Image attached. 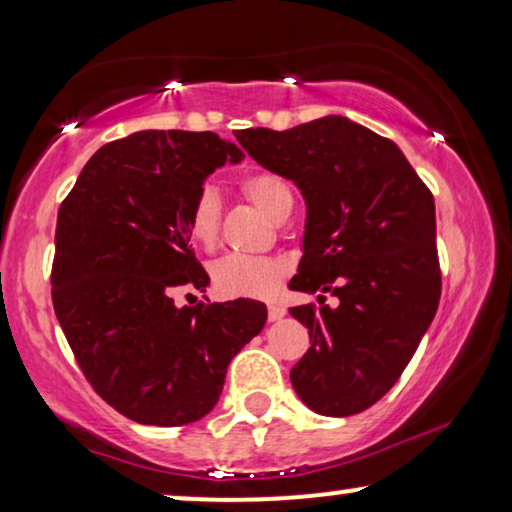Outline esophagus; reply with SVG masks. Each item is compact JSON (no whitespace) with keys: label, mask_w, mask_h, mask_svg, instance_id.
<instances>
[{"label":"esophagus","mask_w":512,"mask_h":512,"mask_svg":"<svg viewBox=\"0 0 512 512\" xmlns=\"http://www.w3.org/2000/svg\"><path fill=\"white\" fill-rule=\"evenodd\" d=\"M286 314V307H282V305H277V303H272V305H268V319L270 321H279Z\"/></svg>","instance_id":"esophagus-1"}]
</instances>
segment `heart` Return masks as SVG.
Listing matches in <instances>:
<instances>
[{
	"label": "heart",
	"mask_w": 512,
	"mask_h": 512,
	"mask_svg": "<svg viewBox=\"0 0 512 512\" xmlns=\"http://www.w3.org/2000/svg\"><path fill=\"white\" fill-rule=\"evenodd\" d=\"M240 188L272 221L291 214L293 195L289 186L272 172H251L240 179ZM221 230V198L212 186H202L186 212V233L195 247L214 251ZM286 275L284 263L275 258L230 254L214 263V289L226 298H268Z\"/></svg>",
	"instance_id": "obj_1"
}]
</instances>
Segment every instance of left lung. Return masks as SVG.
<instances>
[{"mask_svg": "<svg viewBox=\"0 0 512 512\" xmlns=\"http://www.w3.org/2000/svg\"><path fill=\"white\" fill-rule=\"evenodd\" d=\"M235 137L258 165L291 179L307 205L289 286L321 293V307H291L312 342L291 368L293 389L319 415L363 412L394 387L436 317L433 195L391 139L345 116ZM324 292L341 298L335 311Z\"/></svg>", "mask_w": 512, "mask_h": 512, "instance_id": "obj_1", "label": "left lung"}]
</instances>
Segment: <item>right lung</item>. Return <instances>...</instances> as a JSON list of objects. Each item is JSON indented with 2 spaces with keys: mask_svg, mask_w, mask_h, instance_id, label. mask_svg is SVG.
<instances>
[{
  "mask_svg": "<svg viewBox=\"0 0 512 512\" xmlns=\"http://www.w3.org/2000/svg\"><path fill=\"white\" fill-rule=\"evenodd\" d=\"M242 158L214 132H135L95 151L62 200L55 317L86 380L132 422H198L230 359L263 331L258 300L174 305L179 286H209L188 244V205L216 167Z\"/></svg>",
  "mask_w": 512,
  "mask_h": 512,
  "instance_id": "obj_1",
  "label": "right lung"
}]
</instances>
